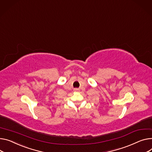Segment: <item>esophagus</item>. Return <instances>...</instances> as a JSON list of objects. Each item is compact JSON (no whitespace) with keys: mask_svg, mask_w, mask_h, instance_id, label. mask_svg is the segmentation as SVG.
Returning a JSON list of instances; mask_svg holds the SVG:
<instances>
[{"mask_svg":"<svg viewBox=\"0 0 152 152\" xmlns=\"http://www.w3.org/2000/svg\"><path fill=\"white\" fill-rule=\"evenodd\" d=\"M74 91H75V92H80V90L79 88H76L74 89Z\"/></svg>","mask_w":152,"mask_h":152,"instance_id":"obj_1","label":"esophagus"}]
</instances>
